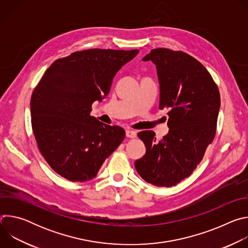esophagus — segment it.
<instances>
[{
	"label": "esophagus",
	"mask_w": 248,
	"mask_h": 248,
	"mask_svg": "<svg viewBox=\"0 0 248 248\" xmlns=\"http://www.w3.org/2000/svg\"><path fill=\"white\" fill-rule=\"evenodd\" d=\"M125 135H126L127 137L134 138V137H136V131H135V130H132V129H126V130H125Z\"/></svg>",
	"instance_id": "1"
}]
</instances>
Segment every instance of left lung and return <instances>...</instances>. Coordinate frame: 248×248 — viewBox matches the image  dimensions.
<instances>
[{
    "label": "left lung",
    "instance_id": "8db88e82",
    "mask_svg": "<svg viewBox=\"0 0 248 248\" xmlns=\"http://www.w3.org/2000/svg\"><path fill=\"white\" fill-rule=\"evenodd\" d=\"M142 61L156 65L159 109H170V130L160 141L151 130L140 131L146 153L134 166L145 182L170 187L192 173L213 141L220 93L203 64L184 52L154 49Z\"/></svg>",
    "mask_w": 248,
    "mask_h": 248
}]
</instances>
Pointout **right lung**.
Here are the masks:
<instances>
[{"label": "right lung", "instance_id": "1", "mask_svg": "<svg viewBox=\"0 0 248 248\" xmlns=\"http://www.w3.org/2000/svg\"><path fill=\"white\" fill-rule=\"evenodd\" d=\"M138 50L89 49L55 61L30 101L32 129L50 167L70 182L94 179L123 142L124 128L91 117L93 102L109 94L113 78Z\"/></svg>", "mask_w": 248, "mask_h": 248}]
</instances>
